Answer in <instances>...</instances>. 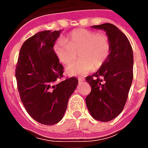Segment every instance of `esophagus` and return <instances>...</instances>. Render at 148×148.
Wrapping results in <instances>:
<instances>
[{"label": "esophagus", "mask_w": 148, "mask_h": 148, "mask_svg": "<svg viewBox=\"0 0 148 148\" xmlns=\"http://www.w3.org/2000/svg\"><path fill=\"white\" fill-rule=\"evenodd\" d=\"M84 78H82V77H79V78H78V82H84Z\"/></svg>", "instance_id": "34e87169"}]
</instances>
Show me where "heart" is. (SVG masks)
Segmentation results:
<instances>
[{
  "mask_svg": "<svg viewBox=\"0 0 148 148\" xmlns=\"http://www.w3.org/2000/svg\"><path fill=\"white\" fill-rule=\"evenodd\" d=\"M54 51L58 60L65 65L73 63L79 53L80 60L67 66L66 71L69 75L82 76L106 63L111 52V42L106 35L77 29L69 34L66 40L58 39Z\"/></svg>",
  "mask_w": 148,
  "mask_h": 148,
  "instance_id": "obj_1",
  "label": "heart"
}]
</instances>
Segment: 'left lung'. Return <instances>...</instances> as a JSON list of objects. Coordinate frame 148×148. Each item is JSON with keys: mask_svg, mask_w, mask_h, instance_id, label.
<instances>
[{"mask_svg": "<svg viewBox=\"0 0 148 148\" xmlns=\"http://www.w3.org/2000/svg\"><path fill=\"white\" fill-rule=\"evenodd\" d=\"M106 32L111 52L106 63L86 80L91 92L86 103L93 119L108 122L123 111L133 79V52L129 40L118 27L109 23L92 26Z\"/></svg>", "mask_w": 148, "mask_h": 148, "instance_id": "obj_1", "label": "left lung"}]
</instances>
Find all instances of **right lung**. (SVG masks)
<instances>
[{
	"mask_svg": "<svg viewBox=\"0 0 148 148\" xmlns=\"http://www.w3.org/2000/svg\"><path fill=\"white\" fill-rule=\"evenodd\" d=\"M61 31H42L27 39L21 47L16 78L21 100L27 113L45 125L58 123L78 80L63 77V66L54 51Z\"/></svg>",
	"mask_w": 148,
	"mask_h": 148,
	"instance_id": "add662e5",
	"label": "right lung"
}]
</instances>
